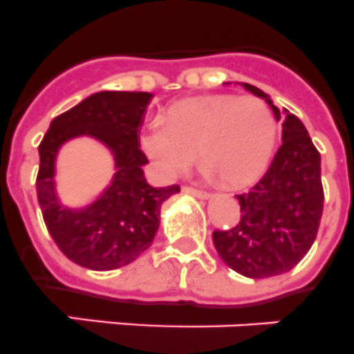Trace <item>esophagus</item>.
I'll use <instances>...</instances> for the list:
<instances>
[{"label":"esophagus","mask_w":354,"mask_h":354,"mask_svg":"<svg viewBox=\"0 0 354 354\" xmlns=\"http://www.w3.org/2000/svg\"><path fill=\"white\" fill-rule=\"evenodd\" d=\"M183 192H187V194L196 196V198H200V200H209V198H210L209 192L198 191V189H192V187H185V189H183Z\"/></svg>","instance_id":"1"}]
</instances>
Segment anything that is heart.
<instances>
[{
  "label": "heart",
  "mask_w": 354,
  "mask_h": 354,
  "mask_svg": "<svg viewBox=\"0 0 354 354\" xmlns=\"http://www.w3.org/2000/svg\"><path fill=\"white\" fill-rule=\"evenodd\" d=\"M277 133V118L263 100L210 95L172 104L163 120L144 122L140 147L163 180L176 178L198 149L205 176L241 187L266 169Z\"/></svg>",
  "instance_id": "b5f03b06"
}]
</instances>
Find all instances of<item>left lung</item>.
I'll list each match as a JSON object with an SVG mask.
<instances>
[{
  "mask_svg": "<svg viewBox=\"0 0 354 354\" xmlns=\"http://www.w3.org/2000/svg\"><path fill=\"white\" fill-rule=\"evenodd\" d=\"M241 86L283 120V145L259 182L236 196L241 205L239 223L230 230H216L212 241L228 268L245 277L266 279L290 272L317 237L324 209L320 154L293 113L279 109L259 88Z\"/></svg>",
  "mask_w": 354,
  "mask_h": 354,
  "instance_id": "1",
  "label": "left lung"
}]
</instances>
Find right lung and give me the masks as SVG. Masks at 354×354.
<instances>
[{
    "instance_id": "1",
    "label": "right lung",
    "mask_w": 354,
    "mask_h": 354,
    "mask_svg": "<svg viewBox=\"0 0 354 354\" xmlns=\"http://www.w3.org/2000/svg\"><path fill=\"white\" fill-rule=\"evenodd\" d=\"M153 95L99 91L55 117L39 144L37 200L50 236L68 259L108 272L138 259L160 228L163 201L180 187L147 183V158L138 149V127ZM91 138L109 149L115 174L99 196L71 207L57 192V158L62 145Z\"/></svg>"
}]
</instances>
